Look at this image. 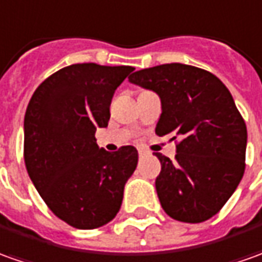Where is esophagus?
I'll return each instance as SVG.
<instances>
[{
	"label": "esophagus",
	"instance_id": "esophagus-1",
	"mask_svg": "<svg viewBox=\"0 0 262 262\" xmlns=\"http://www.w3.org/2000/svg\"><path fill=\"white\" fill-rule=\"evenodd\" d=\"M146 155V150H143V149H139V156H145Z\"/></svg>",
	"mask_w": 262,
	"mask_h": 262
}]
</instances>
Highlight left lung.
Returning a JSON list of instances; mask_svg holds the SVG:
<instances>
[{"mask_svg":"<svg viewBox=\"0 0 262 262\" xmlns=\"http://www.w3.org/2000/svg\"><path fill=\"white\" fill-rule=\"evenodd\" d=\"M129 81L159 96L156 135L181 138L175 162L155 154L162 165L155 186L163 211L189 224L212 218L245 170L247 126L229 90L212 73L181 63L139 70Z\"/></svg>","mask_w":262,"mask_h":262,"instance_id":"left-lung-1","label":"left lung"}]
</instances>
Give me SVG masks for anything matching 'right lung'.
Returning <instances> with one entry per match:
<instances>
[{
    "label": "right lung",
    "mask_w": 262,
    "mask_h": 262,
    "mask_svg": "<svg viewBox=\"0 0 262 262\" xmlns=\"http://www.w3.org/2000/svg\"><path fill=\"white\" fill-rule=\"evenodd\" d=\"M133 70L71 64L44 80L28 103L27 172L53 213L74 228H99L113 220L138 166L136 147L110 154L94 138L97 127H107L113 94Z\"/></svg>",
    "instance_id": "right-lung-1"
}]
</instances>
